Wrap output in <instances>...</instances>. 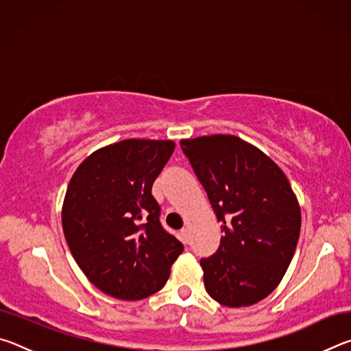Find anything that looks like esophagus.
Returning <instances> with one entry per match:
<instances>
[{
  "instance_id": "esophagus-1",
  "label": "esophagus",
  "mask_w": 351,
  "mask_h": 351,
  "mask_svg": "<svg viewBox=\"0 0 351 351\" xmlns=\"http://www.w3.org/2000/svg\"><path fill=\"white\" fill-rule=\"evenodd\" d=\"M180 235H181V240H182L184 245H189V243H190V232H189V229H187V228L182 229L181 232H180Z\"/></svg>"
}]
</instances>
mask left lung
<instances>
[{
    "label": "left lung",
    "mask_w": 351,
    "mask_h": 351,
    "mask_svg": "<svg viewBox=\"0 0 351 351\" xmlns=\"http://www.w3.org/2000/svg\"><path fill=\"white\" fill-rule=\"evenodd\" d=\"M221 221L217 252L201 258L206 291L224 306H249L277 288L300 235V207L280 167L232 134L181 141Z\"/></svg>",
    "instance_id": "8db88e82"
}]
</instances>
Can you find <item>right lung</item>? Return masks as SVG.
I'll return each instance as SVG.
<instances>
[{"instance_id": "obj_1", "label": "right lung", "mask_w": 351, "mask_h": 351, "mask_svg": "<svg viewBox=\"0 0 351 351\" xmlns=\"http://www.w3.org/2000/svg\"><path fill=\"white\" fill-rule=\"evenodd\" d=\"M173 141L125 139L90 154L69 181L62 209L64 239L94 287L121 300L158 293L184 251L159 221L152 186Z\"/></svg>"}]
</instances>
